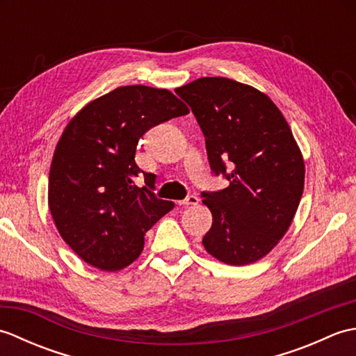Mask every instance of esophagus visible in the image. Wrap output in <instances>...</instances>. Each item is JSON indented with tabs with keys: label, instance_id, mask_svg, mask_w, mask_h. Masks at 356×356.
Wrapping results in <instances>:
<instances>
[{
	"label": "esophagus",
	"instance_id": "34e87169",
	"mask_svg": "<svg viewBox=\"0 0 356 356\" xmlns=\"http://www.w3.org/2000/svg\"><path fill=\"white\" fill-rule=\"evenodd\" d=\"M199 197L197 195H188L186 199H184V200H180L179 202V205H182V207H190V205H197L199 203Z\"/></svg>",
	"mask_w": 356,
	"mask_h": 356
}]
</instances>
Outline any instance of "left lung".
I'll list each match as a JSON object with an SVG mask.
<instances>
[{
	"mask_svg": "<svg viewBox=\"0 0 356 356\" xmlns=\"http://www.w3.org/2000/svg\"><path fill=\"white\" fill-rule=\"evenodd\" d=\"M176 93L205 134L211 170L229 180L202 194L213 214L203 246L231 266L263 259L289 229L305 188V159L289 124L266 93L229 78H200Z\"/></svg>",
	"mask_w": 356,
	"mask_h": 356,
	"instance_id": "obj_1",
	"label": "left lung"
}]
</instances>
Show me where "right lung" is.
<instances>
[{
  "label": "right lung",
  "mask_w": 356,
  "mask_h": 356,
  "mask_svg": "<svg viewBox=\"0 0 356 356\" xmlns=\"http://www.w3.org/2000/svg\"><path fill=\"white\" fill-rule=\"evenodd\" d=\"M190 113L166 88L124 86L88 102L67 124L49 172V209L59 236L90 266L115 272L140 255L145 234L174 208L134 179L139 139Z\"/></svg>",
  "instance_id": "1"
}]
</instances>
